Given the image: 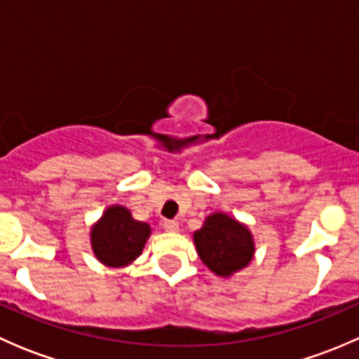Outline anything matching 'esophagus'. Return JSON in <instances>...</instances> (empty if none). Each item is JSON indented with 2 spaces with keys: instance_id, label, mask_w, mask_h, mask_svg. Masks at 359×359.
Masks as SVG:
<instances>
[{
  "instance_id": "1",
  "label": "esophagus",
  "mask_w": 359,
  "mask_h": 359,
  "mask_svg": "<svg viewBox=\"0 0 359 359\" xmlns=\"http://www.w3.org/2000/svg\"><path fill=\"white\" fill-rule=\"evenodd\" d=\"M163 227L168 233H177L179 231V222H175V220H163Z\"/></svg>"
}]
</instances>
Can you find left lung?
I'll return each mask as SVG.
<instances>
[{
    "label": "left lung",
    "mask_w": 359,
    "mask_h": 359,
    "mask_svg": "<svg viewBox=\"0 0 359 359\" xmlns=\"http://www.w3.org/2000/svg\"><path fill=\"white\" fill-rule=\"evenodd\" d=\"M200 259L219 276L243 269L253 257L252 234L243 224L224 213H213L194 233Z\"/></svg>",
    "instance_id": "left-lung-1"
}]
</instances>
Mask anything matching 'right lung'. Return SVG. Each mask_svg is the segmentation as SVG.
Masks as SVG:
<instances>
[{"label":"right lung","instance_id":"right-lung-1","mask_svg":"<svg viewBox=\"0 0 359 359\" xmlns=\"http://www.w3.org/2000/svg\"><path fill=\"white\" fill-rule=\"evenodd\" d=\"M151 227L132 219L123 206H111L92 231V245L97 259L112 267H121L140 255Z\"/></svg>","mask_w":359,"mask_h":359}]
</instances>
